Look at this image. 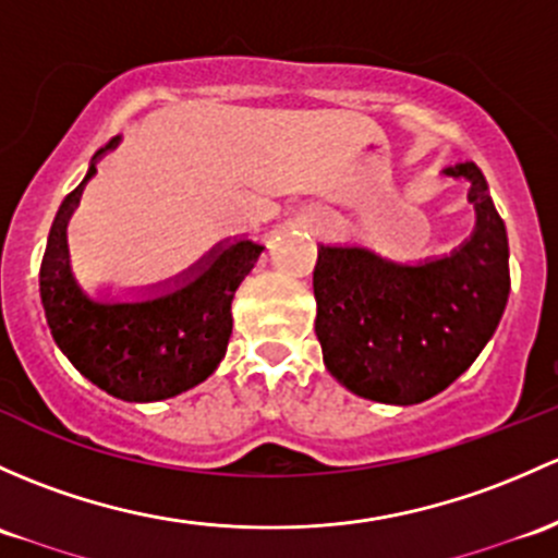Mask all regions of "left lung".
I'll use <instances>...</instances> for the list:
<instances>
[{
  "instance_id": "obj_1",
  "label": "left lung",
  "mask_w": 558,
  "mask_h": 558,
  "mask_svg": "<svg viewBox=\"0 0 558 558\" xmlns=\"http://www.w3.org/2000/svg\"><path fill=\"white\" fill-rule=\"evenodd\" d=\"M471 181L473 234L441 259L398 264L361 245H320L313 272L324 363L355 396L412 407L454 383L506 313L508 234L476 162L444 171Z\"/></svg>"
}]
</instances>
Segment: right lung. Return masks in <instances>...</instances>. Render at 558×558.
Listing matches in <instances>:
<instances>
[{
  "instance_id": "obj_1",
  "label": "right lung",
  "mask_w": 558,
  "mask_h": 558,
  "mask_svg": "<svg viewBox=\"0 0 558 558\" xmlns=\"http://www.w3.org/2000/svg\"><path fill=\"white\" fill-rule=\"evenodd\" d=\"M117 144L120 138H111L98 149L82 184L63 197L47 234L39 296L52 339L82 377L122 401H162L201 385L221 363L232 333L234 291L264 245L254 240L216 245L175 278V289L144 302L87 296L69 264L66 225L96 175V160Z\"/></svg>"
}]
</instances>
